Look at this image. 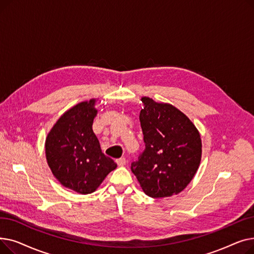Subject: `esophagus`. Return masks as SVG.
<instances>
[{
    "instance_id": "obj_1",
    "label": "esophagus",
    "mask_w": 254,
    "mask_h": 254,
    "mask_svg": "<svg viewBox=\"0 0 254 254\" xmlns=\"http://www.w3.org/2000/svg\"><path fill=\"white\" fill-rule=\"evenodd\" d=\"M116 163L119 167H124L127 164V159L125 157H120V158L116 159Z\"/></svg>"
}]
</instances>
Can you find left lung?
Instances as JSON below:
<instances>
[{
    "instance_id": "obj_1",
    "label": "left lung",
    "mask_w": 254,
    "mask_h": 254,
    "mask_svg": "<svg viewBox=\"0 0 254 254\" xmlns=\"http://www.w3.org/2000/svg\"><path fill=\"white\" fill-rule=\"evenodd\" d=\"M140 123L145 150L131 163V172L148 196L178 194L192 180L202 157V140L191 120L176 107L148 97Z\"/></svg>"
}]
</instances>
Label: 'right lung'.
<instances>
[{"label":"right lung","instance_id":"1","mask_svg":"<svg viewBox=\"0 0 254 254\" xmlns=\"http://www.w3.org/2000/svg\"><path fill=\"white\" fill-rule=\"evenodd\" d=\"M96 100L81 102L65 111L45 141L47 164L64 188L78 193L96 191L117 165L106 156L92 130Z\"/></svg>","mask_w":254,"mask_h":254}]
</instances>
